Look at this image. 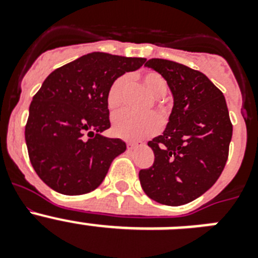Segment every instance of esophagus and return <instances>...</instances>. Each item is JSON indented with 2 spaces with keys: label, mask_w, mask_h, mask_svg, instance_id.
Here are the masks:
<instances>
[{
  "label": "esophagus",
  "mask_w": 258,
  "mask_h": 258,
  "mask_svg": "<svg viewBox=\"0 0 258 258\" xmlns=\"http://www.w3.org/2000/svg\"><path fill=\"white\" fill-rule=\"evenodd\" d=\"M137 146H138V142H127V143H126L127 150H133V149H136Z\"/></svg>",
  "instance_id": "34e87169"
}]
</instances>
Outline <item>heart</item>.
<instances>
[{
	"label": "heart",
	"instance_id": "heart-1",
	"mask_svg": "<svg viewBox=\"0 0 258 258\" xmlns=\"http://www.w3.org/2000/svg\"><path fill=\"white\" fill-rule=\"evenodd\" d=\"M141 84L143 88L150 93L155 99L156 109L161 116L162 121L165 122L168 118V107L161 101V97L168 92V83L164 79L163 75L155 71H146L140 75ZM129 79L122 75L118 76L109 85L107 92V104L111 109H116L121 107L125 101V92H126ZM155 113H146V115H134L127 111H121L113 115L112 117V132L116 137H120L122 140L138 141L151 137L160 131L161 122Z\"/></svg>",
	"mask_w": 258,
	"mask_h": 258
}]
</instances>
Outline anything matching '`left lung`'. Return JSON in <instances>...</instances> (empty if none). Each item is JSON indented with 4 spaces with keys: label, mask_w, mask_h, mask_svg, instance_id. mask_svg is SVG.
<instances>
[{
    "label": "left lung",
    "mask_w": 258,
    "mask_h": 258,
    "mask_svg": "<svg viewBox=\"0 0 258 258\" xmlns=\"http://www.w3.org/2000/svg\"><path fill=\"white\" fill-rule=\"evenodd\" d=\"M145 66L163 75L174 106L164 133L149 142L155 160L140 170L141 184L155 202L187 204L209 190L226 165L232 136L226 101L200 71L157 58Z\"/></svg>",
    "instance_id": "8db88e82"
}]
</instances>
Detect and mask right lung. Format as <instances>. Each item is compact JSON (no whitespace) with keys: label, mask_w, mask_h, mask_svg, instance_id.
<instances>
[{"label":"right lung","mask_w":258,"mask_h":258,"mask_svg":"<svg viewBox=\"0 0 258 258\" xmlns=\"http://www.w3.org/2000/svg\"><path fill=\"white\" fill-rule=\"evenodd\" d=\"M145 61L90 52L46 77L29 106L26 143L33 169L49 187L83 195L102 183L126 150L120 138L101 136L111 126L107 92L113 80Z\"/></svg>","instance_id":"add662e5"}]
</instances>
